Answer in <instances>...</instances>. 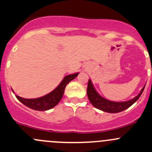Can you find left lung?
Instances as JSON below:
<instances>
[{"label":"left lung","instance_id":"1","mask_svg":"<svg viewBox=\"0 0 152 152\" xmlns=\"http://www.w3.org/2000/svg\"><path fill=\"white\" fill-rule=\"evenodd\" d=\"M145 88V86L140 90V93L134 98L131 99L130 100L124 102H114L108 100L104 97H101L96 90L95 87L92 85V83L91 80L88 81V85H87V93L88 98L93 106L99 110L105 111V112L108 113H119L121 111H124L125 109L128 108L134 103L137 101L141 95L142 92H143V89Z\"/></svg>","mask_w":152,"mask_h":152}]
</instances>
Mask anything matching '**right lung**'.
Returning a JSON list of instances; mask_svg holds the SVG:
<instances>
[{
  "label": "right lung",
  "mask_w": 152,
  "mask_h": 152,
  "mask_svg": "<svg viewBox=\"0 0 152 152\" xmlns=\"http://www.w3.org/2000/svg\"><path fill=\"white\" fill-rule=\"evenodd\" d=\"M78 74L79 73L66 76L61 81V83L53 91L43 97L34 99H26L16 95V97L22 103L31 109L42 111L51 109L58 104L63 96L64 91H65L66 85L70 81L74 79L78 76Z\"/></svg>",
  "instance_id": "1"
}]
</instances>
